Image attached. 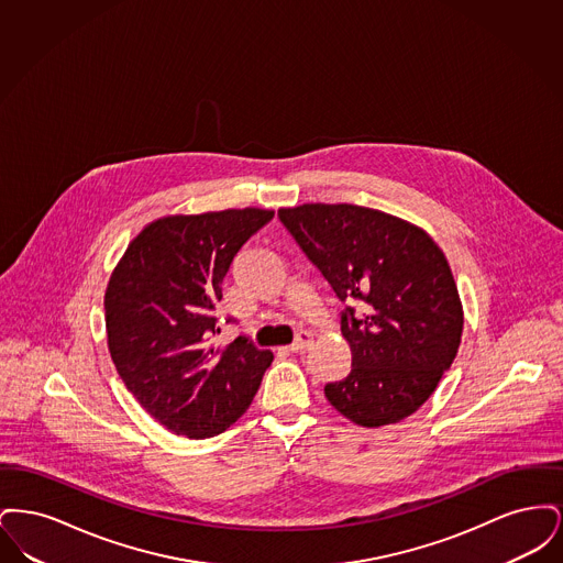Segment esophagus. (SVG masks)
<instances>
[{
    "instance_id": "esophagus-1",
    "label": "esophagus",
    "mask_w": 563,
    "mask_h": 563,
    "mask_svg": "<svg viewBox=\"0 0 563 563\" xmlns=\"http://www.w3.org/2000/svg\"><path fill=\"white\" fill-rule=\"evenodd\" d=\"M310 344H312V335L308 331H299L294 344L289 349L294 350V352H303Z\"/></svg>"
}]
</instances>
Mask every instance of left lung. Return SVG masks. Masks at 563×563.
I'll list each match as a JSON object with an SVG mask.
<instances>
[{
  "label": "left lung",
  "instance_id": "obj_1",
  "mask_svg": "<svg viewBox=\"0 0 563 563\" xmlns=\"http://www.w3.org/2000/svg\"><path fill=\"white\" fill-rule=\"evenodd\" d=\"M308 260L346 308L352 369L324 397L358 427L397 424L418 411L452 367L464 312L454 274L429 234L401 217L356 205L278 209Z\"/></svg>",
  "mask_w": 563,
  "mask_h": 563
}]
</instances>
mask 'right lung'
<instances>
[{"instance_id":"right-lung-1","label":"right lung","mask_w":563,"mask_h":563,"mask_svg":"<svg viewBox=\"0 0 563 563\" xmlns=\"http://www.w3.org/2000/svg\"><path fill=\"white\" fill-rule=\"evenodd\" d=\"M272 217L253 207L166 214L134 236L109 276L111 361L141 407L175 434L207 439L230 429L274 358L244 335L211 344L223 276Z\"/></svg>"}]
</instances>
